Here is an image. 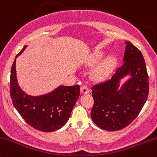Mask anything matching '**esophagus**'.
I'll use <instances>...</instances> for the list:
<instances>
[{
	"mask_svg": "<svg viewBox=\"0 0 157 157\" xmlns=\"http://www.w3.org/2000/svg\"><path fill=\"white\" fill-rule=\"evenodd\" d=\"M81 92H82V94H88V92H89V88H88V87L87 86V85H82V86H81Z\"/></svg>",
	"mask_w": 157,
	"mask_h": 157,
	"instance_id": "1",
	"label": "esophagus"
}]
</instances>
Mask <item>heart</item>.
I'll return each mask as SVG.
<instances>
[{"label": "heart", "mask_w": 157, "mask_h": 157, "mask_svg": "<svg viewBox=\"0 0 157 157\" xmlns=\"http://www.w3.org/2000/svg\"><path fill=\"white\" fill-rule=\"evenodd\" d=\"M103 55L101 53H96L91 58V62L93 63H94L98 62L99 60H101L103 58ZM116 65V59L114 57H109L103 63L102 65L98 69H97L96 72H95V76L98 78H103L105 76L108 75V73H109L111 70H113V69L115 67V66Z\"/></svg>", "instance_id": "heart-1"}]
</instances>
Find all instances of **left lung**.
I'll list each match as a JSON object with an SVG mask.
<instances>
[{
    "mask_svg": "<svg viewBox=\"0 0 157 157\" xmlns=\"http://www.w3.org/2000/svg\"><path fill=\"white\" fill-rule=\"evenodd\" d=\"M124 63L110 79L93 85L94 106L90 111L93 122L106 131L121 130L138 116L149 94L146 63L141 52L126 41ZM131 77L121 88L120 80Z\"/></svg>",
    "mask_w": 157,
    "mask_h": 157,
    "instance_id": "obj_1",
    "label": "left lung"
}]
</instances>
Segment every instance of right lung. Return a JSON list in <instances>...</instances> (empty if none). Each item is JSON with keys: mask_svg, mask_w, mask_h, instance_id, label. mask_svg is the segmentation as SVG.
Listing matches in <instances>:
<instances>
[{"mask_svg": "<svg viewBox=\"0 0 157 157\" xmlns=\"http://www.w3.org/2000/svg\"><path fill=\"white\" fill-rule=\"evenodd\" d=\"M26 47H23L17 57ZM16 73L15 59L11 68L10 93L13 104L22 119L30 126L44 132L61 128L69 120L78 99L79 85L59 86L51 93L42 96H30L19 86Z\"/></svg>", "mask_w": 157, "mask_h": 157, "instance_id": "obj_1", "label": "right lung"}]
</instances>
